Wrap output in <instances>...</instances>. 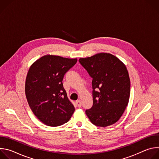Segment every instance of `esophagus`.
Wrapping results in <instances>:
<instances>
[{"instance_id":"obj_1","label":"esophagus","mask_w":159,"mask_h":159,"mask_svg":"<svg viewBox=\"0 0 159 159\" xmlns=\"http://www.w3.org/2000/svg\"><path fill=\"white\" fill-rule=\"evenodd\" d=\"M75 102H76L77 106L79 107H81V106H82V102H81L80 100H77V101H76Z\"/></svg>"}]
</instances>
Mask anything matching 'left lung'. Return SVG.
<instances>
[{"instance_id": "1", "label": "left lung", "mask_w": 159, "mask_h": 159, "mask_svg": "<svg viewBox=\"0 0 159 159\" xmlns=\"http://www.w3.org/2000/svg\"><path fill=\"white\" fill-rule=\"evenodd\" d=\"M80 64L93 78V106L85 113L93 124L106 127L116 123L128 106L130 80L126 65L107 53L80 58Z\"/></svg>"}]
</instances>
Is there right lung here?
Here are the masks:
<instances>
[{
    "label": "right lung",
    "mask_w": 159,
    "mask_h": 159,
    "mask_svg": "<svg viewBox=\"0 0 159 159\" xmlns=\"http://www.w3.org/2000/svg\"><path fill=\"white\" fill-rule=\"evenodd\" d=\"M77 58L46 55L36 60L28 70L25 94L34 115L43 123L58 126L69 121L75 107L67 97L62 80Z\"/></svg>",
    "instance_id": "add662e5"
}]
</instances>
